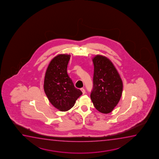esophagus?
Wrapping results in <instances>:
<instances>
[{
	"label": "esophagus",
	"mask_w": 159,
	"mask_h": 159,
	"mask_svg": "<svg viewBox=\"0 0 159 159\" xmlns=\"http://www.w3.org/2000/svg\"><path fill=\"white\" fill-rule=\"evenodd\" d=\"M81 91H82V92H83V93L84 94H85V93H86V91H85V89H84V88H81Z\"/></svg>",
	"instance_id": "34e87169"
}]
</instances>
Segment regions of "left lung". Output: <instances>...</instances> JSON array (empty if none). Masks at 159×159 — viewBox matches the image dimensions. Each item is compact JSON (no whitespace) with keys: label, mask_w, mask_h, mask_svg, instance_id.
<instances>
[{"label":"left lung","mask_w":159,"mask_h":159,"mask_svg":"<svg viewBox=\"0 0 159 159\" xmlns=\"http://www.w3.org/2000/svg\"><path fill=\"white\" fill-rule=\"evenodd\" d=\"M94 65L93 87L91 99L98 111L110 113L122 96L123 82L113 63L107 57L97 55Z\"/></svg>","instance_id":"left-lung-1"}]
</instances>
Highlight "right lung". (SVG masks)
Instances as JSON below:
<instances>
[{"instance_id": "add662e5", "label": "right lung", "mask_w": 159, "mask_h": 159, "mask_svg": "<svg viewBox=\"0 0 159 159\" xmlns=\"http://www.w3.org/2000/svg\"><path fill=\"white\" fill-rule=\"evenodd\" d=\"M70 55L59 54L50 61L46 70L44 91L50 103L61 111L74 106L83 94L74 86L67 72Z\"/></svg>"}]
</instances>
